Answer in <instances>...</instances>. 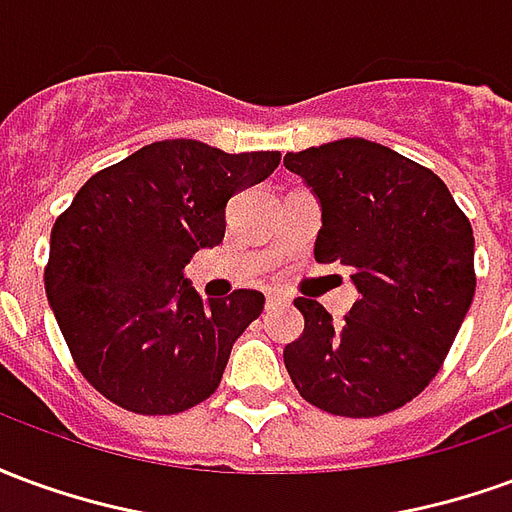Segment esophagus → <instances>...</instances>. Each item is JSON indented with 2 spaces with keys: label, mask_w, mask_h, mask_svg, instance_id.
<instances>
[{
  "label": "esophagus",
  "mask_w": 512,
  "mask_h": 512,
  "mask_svg": "<svg viewBox=\"0 0 512 512\" xmlns=\"http://www.w3.org/2000/svg\"><path fill=\"white\" fill-rule=\"evenodd\" d=\"M285 304H290V299L288 296H282V293H271L266 299L268 310H277V307H285Z\"/></svg>",
  "instance_id": "esophagus-1"
}]
</instances>
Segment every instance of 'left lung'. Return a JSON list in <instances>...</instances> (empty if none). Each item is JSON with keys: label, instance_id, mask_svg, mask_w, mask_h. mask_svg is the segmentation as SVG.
I'll list each match as a JSON object with an SVG mask.
<instances>
[{"label": "left lung", "instance_id": "1", "mask_svg": "<svg viewBox=\"0 0 512 512\" xmlns=\"http://www.w3.org/2000/svg\"><path fill=\"white\" fill-rule=\"evenodd\" d=\"M285 167L321 205L315 260L351 268L359 293L343 323L318 301H293L304 332L285 348L290 381L337 417L406 406L472 307V224L439 175L370 139L288 153Z\"/></svg>", "mask_w": 512, "mask_h": 512}]
</instances>
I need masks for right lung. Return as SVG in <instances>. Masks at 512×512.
Listing matches in <instances>:
<instances>
[{"label": "right lung", "instance_id": "obj_1", "mask_svg": "<svg viewBox=\"0 0 512 512\" xmlns=\"http://www.w3.org/2000/svg\"><path fill=\"white\" fill-rule=\"evenodd\" d=\"M279 150L224 153L164 139L98 172L51 230L46 296L82 376L134 414H178L216 392L266 296L202 301L186 279L224 238L235 191L266 180Z\"/></svg>", "mask_w": 512, "mask_h": 512}]
</instances>
